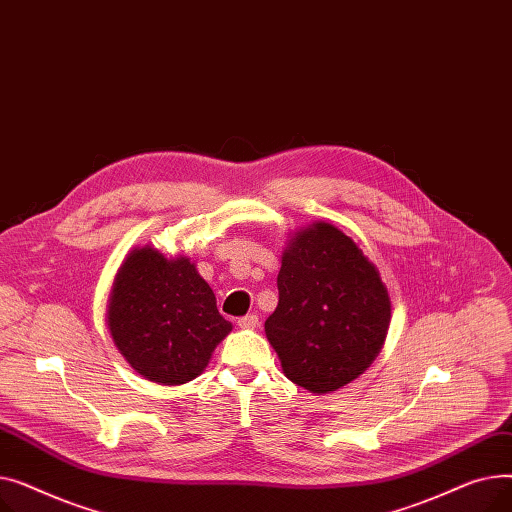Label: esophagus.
<instances>
[{
	"label": "esophagus",
	"mask_w": 512,
	"mask_h": 512,
	"mask_svg": "<svg viewBox=\"0 0 512 512\" xmlns=\"http://www.w3.org/2000/svg\"><path fill=\"white\" fill-rule=\"evenodd\" d=\"M236 326H240V328H247V330H253V328H257V326H259V315L249 313V315H245V317H238V319H236Z\"/></svg>",
	"instance_id": "obj_1"
}]
</instances>
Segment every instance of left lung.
Segmentation results:
<instances>
[{
  "label": "left lung",
  "instance_id": "left-lung-1",
  "mask_svg": "<svg viewBox=\"0 0 512 512\" xmlns=\"http://www.w3.org/2000/svg\"><path fill=\"white\" fill-rule=\"evenodd\" d=\"M278 307L265 319L286 378L313 394L353 382L378 357L390 299L375 265L332 224L297 232L282 257Z\"/></svg>",
  "mask_w": 512,
  "mask_h": 512
}]
</instances>
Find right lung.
I'll return each mask as SVG.
<instances>
[{"label":"right lung","instance_id":"1","mask_svg":"<svg viewBox=\"0 0 512 512\" xmlns=\"http://www.w3.org/2000/svg\"><path fill=\"white\" fill-rule=\"evenodd\" d=\"M107 326L132 369L164 386L195 380L232 330L195 263L151 247L134 249L120 267Z\"/></svg>","mask_w":512,"mask_h":512}]
</instances>
